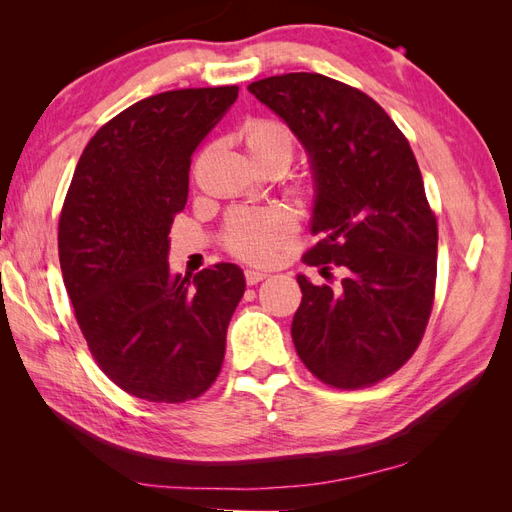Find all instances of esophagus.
<instances>
[{
  "instance_id": "obj_1",
  "label": "esophagus",
  "mask_w": 512,
  "mask_h": 512,
  "mask_svg": "<svg viewBox=\"0 0 512 512\" xmlns=\"http://www.w3.org/2000/svg\"><path fill=\"white\" fill-rule=\"evenodd\" d=\"M267 271H258V269H247L245 271V282L250 284V286H254V284H258V282H262V280H267Z\"/></svg>"
}]
</instances>
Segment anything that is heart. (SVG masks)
Returning a JSON list of instances; mask_svg holds the SVG:
<instances>
[{
	"label": "heart",
	"instance_id": "heart-1",
	"mask_svg": "<svg viewBox=\"0 0 512 512\" xmlns=\"http://www.w3.org/2000/svg\"><path fill=\"white\" fill-rule=\"evenodd\" d=\"M241 141L252 160L262 168L280 166L284 170L292 162L294 136L280 121L267 117L247 119L241 126ZM314 190L312 179H301L297 185V192L305 198L312 196ZM294 230H297L294 218L280 207L239 209L228 218L224 247L239 260L265 265L290 241Z\"/></svg>",
	"mask_w": 512,
	"mask_h": 512
}]
</instances>
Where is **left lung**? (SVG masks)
Returning a JSON list of instances; mask_svg holds the SVG:
<instances>
[{"label": "left lung", "mask_w": 512, "mask_h": 512, "mask_svg": "<svg viewBox=\"0 0 512 512\" xmlns=\"http://www.w3.org/2000/svg\"><path fill=\"white\" fill-rule=\"evenodd\" d=\"M309 153L316 181L309 267H342V288L299 275L292 342L335 389H363L404 365L436 294L438 222L408 138L361 89L316 72L247 85Z\"/></svg>", "instance_id": "obj_1"}]
</instances>
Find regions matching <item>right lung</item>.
Listing matches in <instances>:
<instances>
[{
    "mask_svg": "<svg viewBox=\"0 0 512 512\" xmlns=\"http://www.w3.org/2000/svg\"><path fill=\"white\" fill-rule=\"evenodd\" d=\"M239 87L175 89L128 106L91 136L59 215V265L87 348L126 393L183 404L218 378L245 292L237 265L168 269L194 151Z\"/></svg>",
    "mask_w": 512,
    "mask_h": 512,
    "instance_id": "obj_1",
    "label": "right lung"
}]
</instances>
